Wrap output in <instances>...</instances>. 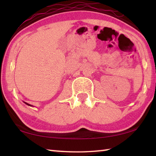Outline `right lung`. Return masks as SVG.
Listing matches in <instances>:
<instances>
[{
    "mask_svg": "<svg viewBox=\"0 0 156 156\" xmlns=\"http://www.w3.org/2000/svg\"><path fill=\"white\" fill-rule=\"evenodd\" d=\"M25 103L26 105H30V106H31V105H29L28 103H27V102H25Z\"/></svg>",
    "mask_w": 156,
    "mask_h": 156,
    "instance_id": "obj_1",
    "label": "right lung"
}]
</instances>
